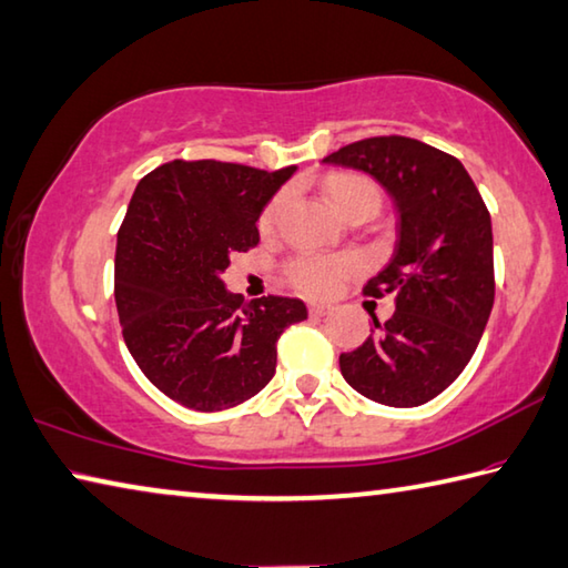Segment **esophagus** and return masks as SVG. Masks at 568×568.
I'll return each instance as SVG.
<instances>
[{
    "label": "esophagus",
    "instance_id": "1",
    "mask_svg": "<svg viewBox=\"0 0 568 568\" xmlns=\"http://www.w3.org/2000/svg\"><path fill=\"white\" fill-rule=\"evenodd\" d=\"M307 313H311L313 317H323L329 313V305H323V303H311L307 305Z\"/></svg>",
    "mask_w": 568,
    "mask_h": 568
}]
</instances>
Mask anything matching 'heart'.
I'll return each mask as SVG.
<instances>
[{
  "instance_id": "b5f03b06",
  "label": "heart",
  "mask_w": 568,
  "mask_h": 568,
  "mask_svg": "<svg viewBox=\"0 0 568 568\" xmlns=\"http://www.w3.org/2000/svg\"><path fill=\"white\" fill-rule=\"evenodd\" d=\"M327 195L335 203V209L345 215V219H373L383 205V193L379 185L363 176V173H339V176H329ZM291 203V193L281 191L275 193L261 213V231L271 233L277 229L283 213ZM357 263L349 255H325V253H297L285 263V281L291 283L295 291L311 297H327L339 291L349 275L355 273Z\"/></svg>"
}]
</instances>
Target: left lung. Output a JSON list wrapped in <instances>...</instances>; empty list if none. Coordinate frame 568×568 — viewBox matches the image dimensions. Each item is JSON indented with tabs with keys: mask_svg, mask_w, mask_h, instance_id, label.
<instances>
[{
	"mask_svg": "<svg viewBox=\"0 0 568 568\" xmlns=\"http://www.w3.org/2000/svg\"><path fill=\"white\" fill-rule=\"evenodd\" d=\"M325 163L367 171L399 209L397 255L363 293L395 295L397 311L363 345L339 355L359 395L389 407L425 405L474 355L494 305V241L487 203L459 159L407 136H373Z\"/></svg>",
	"mask_w": 568,
	"mask_h": 568,
	"instance_id": "left-lung-1",
	"label": "left lung"
}]
</instances>
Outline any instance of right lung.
Wrapping results in <instances>:
<instances>
[{
  "label": "right lung",
  "instance_id": "right-lung-1",
  "mask_svg": "<svg viewBox=\"0 0 568 568\" xmlns=\"http://www.w3.org/2000/svg\"><path fill=\"white\" fill-rule=\"evenodd\" d=\"M293 171L176 159L133 191L113 261L121 335L149 383L183 407L219 412L257 395L275 375L277 337L307 317L295 297L245 303L221 281L231 255L261 241L263 205Z\"/></svg>",
  "mask_w": 568,
  "mask_h": 568
}]
</instances>
